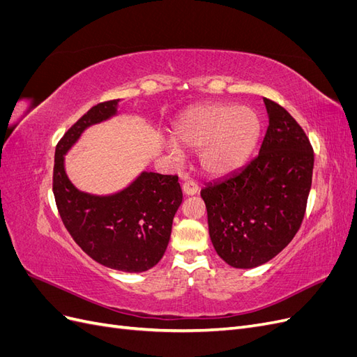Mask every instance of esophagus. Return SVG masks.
I'll list each match as a JSON object with an SVG mask.
<instances>
[{
  "label": "esophagus",
  "mask_w": 357,
  "mask_h": 357,
  "mask_svg": "<svg viewBox=\"0 0 357 357\" xmlns=\"http://www.w3.org/2000/svg\"><path fill=\"white\" fill-rule=\"evenodd\" d=\"M198 185L195 181H192V180H188V181H185L183 183V192H185V195H188V197H190V195H197L198 193Z\"/></svg>",
  "instance_id": "34e87169"
}]
</instances>
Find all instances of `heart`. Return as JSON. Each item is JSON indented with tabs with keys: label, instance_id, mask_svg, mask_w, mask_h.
I'll use <instances>...</instances> for the list:
<instances>
[{
	"label": "heart",
	"instance_id": "1",
	"mask_svg": "<svg viewBox=\"0 0 357 357\" xmlns=\"http://www.w3.org/2000/svg\"><path fill=\"white\" fill-rule=\"evenodd\" d=\"M181 147L199 150V164L211 176L238 169L250 158L261 137V119L255 110L229 104H211L192 109L180 117L172 131ZM178 153V146L171 144Z\"/></svg>",
	"mask_w": 357,
	"mask_h": 357
}]
</instances>
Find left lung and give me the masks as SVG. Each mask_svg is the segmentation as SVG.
<instances>
[{
  "label": "left lung",
  "instance_id": "1",
  "mask_svg": "<svg viewBox=\"0 0 357 357\" xmlns=\"http://www.w3.org/2000/svg\"><path fill=\"white\" fill-rule=\"evenodd\" d=\"M269 125L259 155L201 190L215 252L234 268L271 261L294 240L305 215L314 152L304 129L264 98Z\"/></svg>",
  "mask_w": 357,
  "mask_h": 357
}]
</instances>
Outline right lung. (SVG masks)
<instances>
[{
    "instance_id": "right-lung-1",
    "label": "right lung",
    "mask_w": 357,
    "mask_h": 357,
    "mask_svg": "<svg viewBox=\"0 0 357 357\" xmlns=\"http://www.w3.org/2000/svg\"><path fill=\"white\" fill-rule=\"evenodd\" d=\"M119 100L93 105L59 139L53 167V195L61 219L82 250L98 264L125 273H143L164 256L172 219L183 201L177 176L142 172L126 189L96 197L67 177L63 155L86 128L117 113Z\"/></svg>"
}]
</instances>
